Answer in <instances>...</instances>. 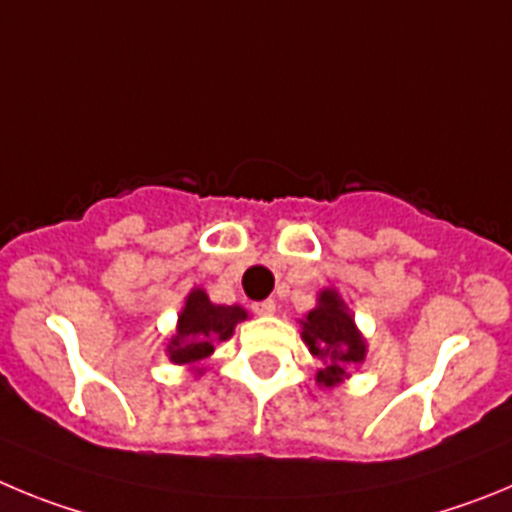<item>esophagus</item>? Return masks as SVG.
<instances>
[{
    "label": "esophagus",
    "mask_w": 512,
    "mask_h": 512,
    "mask_svg": "<svg viewBox=\"0 0 512 512\" xmlns=\"http://www.w3.org/2000/svg\"><path fill=\"white\" fill-rule=\"evenodd\" d=\"M252 311L257 313V316H273L275 313V301L273 298H267V301H260L252 306Z\"/></svg>",
    "instance_id": "34e87169"
}]
</instances>
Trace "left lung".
<instances>
[{"instance_id":"1","label":"left lung","mask_w":512,"mask_h":512,"mask_svg":"<svg viewBox=\"0 0 512 512\" xmlns=\"http://www.w3.org/2000/svg\"><path fill=\"white\" fill-rule=\"evenodd\" d=\"M301 336L313 357L321 362L316 382L326 388L339 385L349 375V367L365 362V336L359 334L347 303L334 288L321 290L316 308H311L301 321Z\"/></svg>"}]
</instances>
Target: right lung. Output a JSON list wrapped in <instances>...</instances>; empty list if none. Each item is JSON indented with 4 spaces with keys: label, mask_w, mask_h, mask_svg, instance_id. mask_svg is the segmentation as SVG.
<instances>
[{
    "label": "right lung",
    "mask_w": 512,
    "mask_h": 512,
    "mask_svg": "<svg viewBox=\"0 0 512 512\" xmlns=\"http://www.w3.org/2000/svg\"><path fill=\"white\" fill-rule=\"evenodd\" d=\"M247 319L242 306H216L201 288H193L178 316L176 334L170 336L168 357L173 365H201L214 354L219 342H227L234 326Z\"/></svg>",
    "instance_id": "add662e5"
}]
</instances>
